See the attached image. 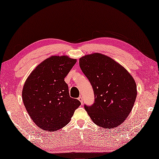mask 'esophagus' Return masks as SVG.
<instances>
[{
  "label": "esophagus",
  "mask_w": 159,
  "mask_h": 159,
  "mask_svg": "<svg viewBox=\"0 0 159 159\" xmlns=\"http://www.w3.org/2000/svg\"><path fill=\"white\" fill-rule=\"evenodd\" d=\"M78 100L80 101L81 103L83 104V97H82V96H80V97L78 98Z\"/></svg>",
  "instance_id": "obj_1"
}]
</instances>
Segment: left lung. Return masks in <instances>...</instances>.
<instances>
[{"label":"left lung","instance_id":"8db88e82","mask_svg":"<svg viewBox=\"0 0 159 159\" xmlns=\"http://www.w3.org/2000/svg\"><path fill=\"white\" fill-rule=\"evenodd\" d=\"M80 66L93 89L94 103L84 105L93 122L108 129L122 124L137 98L132 75L115 60L99 53L81 57Z\"/></svg>","mask_w":159,"mask_h":159}]
</instances>
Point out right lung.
Segmentation results:
<instances>
[{
  "label": "right lung",
  "instance_id": "obj_1",
  "mask_svg": "<svg viewBox=\"0 0 159 159\" xmlns=\"http://www.w3.org/2000/svg\"><path fill=\"white\" fill-rule=\"evenodd\" d=\"M77 60L52 56L30 74L22 92L25 107L34 122L45 131H55L69 124L81 102L70 97L65 78Z\"/></svg>",
  "mask_w": 159,
  "mask_h": 159
}]
</instances>
